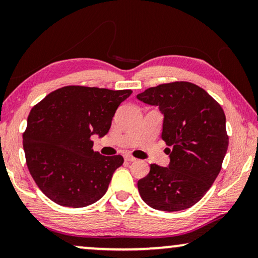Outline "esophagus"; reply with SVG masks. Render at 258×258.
Segmentation results:
<instances>
[{
  "mask_svg": "<svg viewBox=\"0 0 258 258\" xmlns=\"http://www.w3.org/2000/svg\"><path fill=\"white\" fill-rule=\"evenodd\" d=\"M124 160L126 161V162H134V161H136V158L134 157V156H132V155L130 154H124Z\"/></svg>",
  "mask_w": 258,
  "mask_h": 258,
  "instance_id": "34e87169",
  "label": "esophagus"
}]
</instances>
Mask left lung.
Here are the masks:
<instances>
[{
  "instance_id": "obj_1",
  "label": "left lung",
  "mask_w": 258,
  "mask_h": 258,
  "mask_svg": "<svg viewBox=\"0 0 258 258\" xmlns=\"http://www.w3.org/2000/svg\"><path fill=\"white\" fill-rule=\"evenodd\" d=\"M137 100L163 114L162 140L168 167L150 165L137 188L148 206L162 211L184 210L206 195L220 174L228 150L223 109L206 90L190 82L149 88Z\"/></svg>"
}]
</instances>
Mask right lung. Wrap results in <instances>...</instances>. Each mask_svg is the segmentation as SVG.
I'll return each mask as SVG.
<instances>
[{
	"mask_svg": "<svg viewBox=\"0 0 258 258\" xmlns=\"http://www.w3.org/2000/svg\"><path fill=\"white\" fill-rule=\"evenodd\" d=\"M132 93L69 86L52 91L31 109L23 134L27 165L52 202L82 208L107 192L123 157L94 151L90 137L107 135L118 105Z\"/></svg>",
	"mask_w": 258,
	"mask_h": 258,
	"instance_id": "1",
	"label": "right lung"
}]
</instances>
